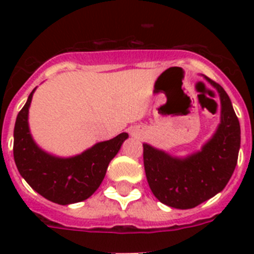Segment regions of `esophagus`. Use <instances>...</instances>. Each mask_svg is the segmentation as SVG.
<instances>
[{"instance_id":"obj_1","label":"esophagus","mask_w":254,"mask_h":254,"mask_svg":"<svg viewBox=\"0 0 254 254\" xmlns=\"http://www.w3.org/2000/svg\"><path fill=\"white\" fill-rule=\"evenodd\" d=\"M132 134H133V136H137V134H136V133H134V132H132Z\"/></svg>"}]
</instances>
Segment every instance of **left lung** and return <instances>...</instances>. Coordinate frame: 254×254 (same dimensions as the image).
Wrapping results in <instances>:
<instances>
[{
    "instance_id": "obj_1",
    "label": "left lung",
    "mask_w": 254,
    "mask_h": 254,
    "mask_svg": "<svg viewBox=\"0 0 254 254\" xmlns=\"http://www.w3.org/2000/svg\"><path fill=\"white\" fill-rule=\"evenodd\" d=\"M206 78L219 91L221 123L202 150L177 159L143 143V167L150 190L161 203L181 210L196 207L225 188L241 147V126L228 94L214 80Z\"/></svg>"
}]
</instances>
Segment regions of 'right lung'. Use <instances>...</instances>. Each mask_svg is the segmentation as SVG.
I'll list each match as a JSON object with an SVG mask.
<instances>
[{"label":"right lung","instance_id":"right-lung-1","mask_svg":"<svg viewBox=\"0 0 254 254\" xmlns=\"http://www.w3.org/2000/svg\"><path fill=\"white\" fill-rule=\"evenodd\" d=\"M19 112L13 129V159L21 177L44 198L69 205L89 198L99 188L112 159L120 151L128 133L99 142L82 154L68 159L52 156L35 145L29 132L28 112L33 98Z\"/></svg>","mask_w":254,"mask_h":254}]
</instances>
